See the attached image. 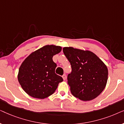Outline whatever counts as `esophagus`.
Wrapping results in <instances>:
<instances>
[{"label":"esophagus","mask_w":124,"mask_h":124,"mask_svg":"<svg viewBox=\"0 0 124 124\" xmlns=\"http://www.w3.org/2000/svg\"><path fill=\"white\" fill-rule=\"evenodd\" d=\"M62 78H63L64 80H65L66 78H67V76H66L65 74H63L62 76Z\"/></svg>","instance_id":"esophagus-1"}]
</instances>
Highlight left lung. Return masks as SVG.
Returning <instances> with one entry per match:
<instances>
[{
    "label": "left lung",
    "instance_id": "1",
    "mask_svg": "<svg viewBox=\"0 0 124 124\" xmlns=\"http://www.w3.org/2000/svg\"><path fill=\"white\" fill-rule=\"evenodd\" d=\"M63 52L72 66L67 82L73 95L83 101H91L99 96L108 80L106 64L89 50L65 47Z\"/></svg>",
    "mask_w": 124,
    "mask_h": 124
}]
</instances>
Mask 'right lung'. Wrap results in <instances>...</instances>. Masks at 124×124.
<instances>
[{"label":"right lung","instance_id":"add662e5","mask_svg":"<svg viewBox=\"0 0 124 124\" xmlns=\"http://www.w3.org/2000/svg\"><path fill=\"white\" fill-rule=\"evenodd\" d=\"M62 47L46 45L31 52L22 62L18 81L25 92L38 99H45L54 94L59 84L63 81L55 70L56 64L54 55L62 51Z\"/></svg>","mask_w":124,"mask_h":124}]
</instances>
